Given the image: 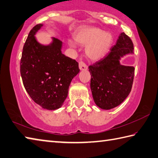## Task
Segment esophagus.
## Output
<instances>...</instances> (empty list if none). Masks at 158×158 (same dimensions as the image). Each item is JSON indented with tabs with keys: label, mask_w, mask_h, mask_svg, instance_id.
<instances>
[{
	"label": "esophagus",
	"mask_w": 158,
	"mask_h": 158,
	"mask_svg": "<svg viewBox=\"0 0 158 158\" xmlns=\"http://www.w3.org/2000/svg\"><path fill=\"white\" fill-rule=\"evenodd\" d=\"M79 69L81 70H86L88 69V66L83 61H80L79 63Z\"/></svg>",
	"instance_id": "34e87169"
}]
</instances>
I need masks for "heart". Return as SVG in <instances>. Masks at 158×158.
Wrapping results in <instances>:
<instances>
[{
	"mask_svg": "<svg viewBox=\"0 0 158 158\" xmlns=\"http://www.w3.org/2000/svg\"><path fill=\"white\" fill-rule=\"evenodd\" d=\"M76 43L85 47V55L89 60L97 61L102 60L110 51L114 42V36L109 31H103L98 28L86 27L79 29L74 34ZM71 48H75L73 41H69Z\"/></svg>",
	"mask_w": 158,
	"mask_h": 158,
	"instance_id": "1",
	"label": "heart"
}]
</instances>
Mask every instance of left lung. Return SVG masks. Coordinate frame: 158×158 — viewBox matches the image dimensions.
Wrapping results in <instances>:
<instances>
[{"label": "left lung", "instance_id": "obj_1", "mask_svg": "<svg viewBox=\"0 0 158 158\" xmlns=\"http://www.w3.org/2000/svg\"><path fill=\"white\" fill-rule=\"evenodd\" d=\"M131 54H134V44L123 32L107 56L88 67L92 97L101 109L108 110L118 106L130 93L134 67L124 66L120 61Z\"/></svg>", "mask_w": 158, "mask_h": 158}]
</instances>
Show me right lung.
<instances>
[{
	"label": "right lung",
	"instance_id": "add662e5",
	"mask_svg": "<svg viewBox=\"0 0 158 158\" xmlns=\"http://www.w3.org/2000/svg\"><path fill=\"white\" fill-rule=\"evenodd\" d=\"M43 24L31 30L24 45L20 74L27 93L46 110L60 108L69 94L73 79L79 73V64L61 52L62 42L52 38L42 44L35 38Z\"/></svg>",
	"mask_w": 158,
	"mask_h": 158
}]
</instances>
